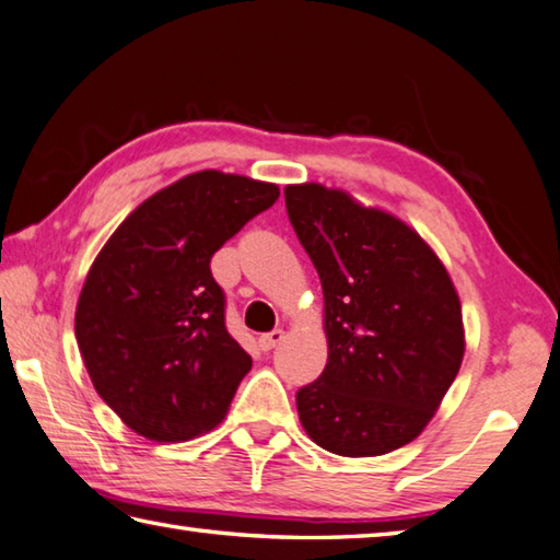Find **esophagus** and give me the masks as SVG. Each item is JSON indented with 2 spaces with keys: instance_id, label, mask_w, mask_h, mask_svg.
I'll return each mask as SVG.
<instances>
[{
  "instance_id": "obj_1",
  "label": "esophagus",
  "mask_w": 560,
  "mask_h": 560,
  "mask_svg": "<svg viewBox=\"0 0 560 560\" xmlns=\"http://www.w3.org/2000/svg\"><path fill=\"white\" fill-rule=\"evenodd\" d=\"M282 338H284V330L282 328H272V330H268V334H264V336L258 338V346H260V350L268 352V350L276 348Z\"/></svg>"
}]
</instances>
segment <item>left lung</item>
<instances>
[{
    "instance_id": "8db88e82",
    "label": "left lung",
    "mask_w": 560,
    "mask_h": 560,
    "mask_svg": "<svg viewBox=\"0 0 560 560\" xmlns=\"http://www.w3.org/2000/svg\"><path fill=\"white\" fill-rule=\"evenodd\" d=\"M318 272L328 362L296 392L318 447L376 456L416 440L464 358L462 304L432 248L401 220L318 184L284 188Z\"/></svg>"
}]
</instances>
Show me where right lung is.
I'll list each match as a JSON object with an SVG mask.
<instances>
[{"mask_svg":"<svg viewBox=\"0 0 560 560\" xmlns=\"http://www.w3.org/2000/svg\"><path fill=\"white\" fill-rule=\"evenodd\" d=\"M278 186L200 171L154 192L101 248L74 334L98 396L147 440L180 442L230 410L250 355L224 324L210 260Z\"/></svg>","mask_w":560,"mask_h":560,"instance_id":"obj_1","label":"right lung"}]
</instances>
